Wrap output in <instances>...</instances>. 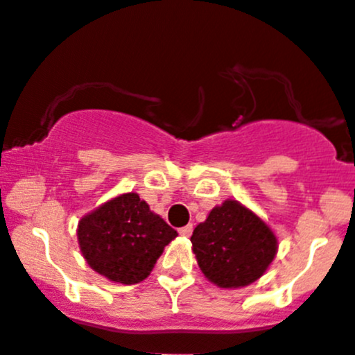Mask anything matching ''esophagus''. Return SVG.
I'll use <instances>...</instances> for the list:
<instances>
[{"label": "esophagus", "instance_id": "obj_1", "mask_svg": "<svg viewBox=\"0 0 355 355\" xmlns=\"http://www.w3.org/2000/svg\"><path fill=\"white\" fill-rule=\"evenodd\" d=\"M192 230H194V227H192V225H185V227H182L180 230H178V234H180L182 237H191Z\"/></svg>", "mask_w": 355, "mask_h": 355}]
</instances>
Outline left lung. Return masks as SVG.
I'll return each mask as SVG.
<instances>
[{
    "mask_svg": "<svg viewBox=\"0 0 355 355\" xmlns=\"http://www.w3.org/2000/svg\"><path fill=\"white\" fill-rule=\"evenodd\" d=\"M192 252L204 277L220 288H242L259 280L278 252L270 225L235 199L213 207L194 228Z\"/></svg>",
    "mask_w": 355,
    "mask_h": 355,
    "instance_id": "obj_1",
    "label": "left lung"
}]
</instances>
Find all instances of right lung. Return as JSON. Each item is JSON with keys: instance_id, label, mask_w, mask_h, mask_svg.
<instances>
[{"instance_id": "obj_1", "label": "right lung", "mask_w": 355, "mask_h": 355, "mask_svg": "<svg viewBox=\"0 0 355 355\" xmlns=\"http://www.w3.org/2000/svg\"><path fill=\"white\" fill-rule=\"evenodd\" d=\"M177 235L135 192L106 200L82 216L77 227L78 247L89 266L123 285L146 280Z\"/></svg>"}]
</instances>
